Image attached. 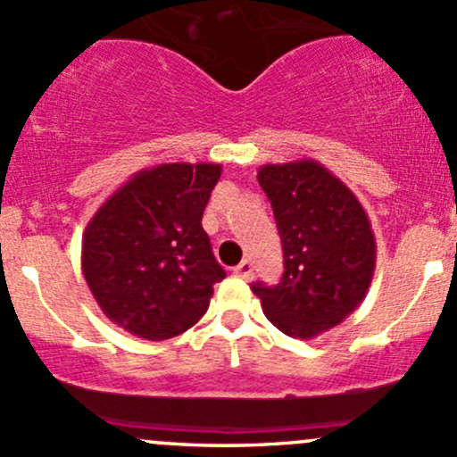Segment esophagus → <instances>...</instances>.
<instances>
[{"instance_id":"esophagus-1","label":"esophagus","mask_w":457,"mask_h":457,"mask_svg":"<svg viewBox=\"0 0 457 457\" xmlns=\"http://www.w3.org/2000/svg\"><path fill=\"white\" fill-rule=\"evenodd\" d=\"M252 271H254V267H252L250 258H245V261H241L237 267H234V274L241 276V278H250Z\"/></svg>"}]
</instances>
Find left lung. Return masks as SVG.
Segmentation results:
<instances>
[{"label":"left lung","instance_id":"8db88e82","mask_svg":"<svg viewBox=\"0 0 457 457\" xmlns=\"http://www.w3.org/2000/svg\"><path fill=\"white\" fill-rule=\"evenodd\" d=\"M258 183L283 243L278 285L258 283L262 314L292 338L310 340L343 322L367 296L376 238L361 201L318 161L267 163Z\"/></svg>","mask_w":457,"mask_h":457}]
</instances>
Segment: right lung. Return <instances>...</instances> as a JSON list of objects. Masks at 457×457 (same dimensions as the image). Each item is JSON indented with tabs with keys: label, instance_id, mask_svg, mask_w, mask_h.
Returning a JSON list of instances; mask_svg holds the SVG:
<instances>
[{
	"label": "right lung",
	"instance_id": "add662e5",
	"mask_svg": "<svg viewBox=\"0 0 457 457\" xmlns=\"http://www.w3.org/2000/svg\"><path fill=\"white\" fill-rule=\"evenodd\" d=\"M219 163H163L137 172L96 210L81 270L105 316L130 334L165 340L201 320L225 270L201 219Z\"/></svg>",
	"mask_w": 457,
	"mask_h": 457
}]
</instances>
